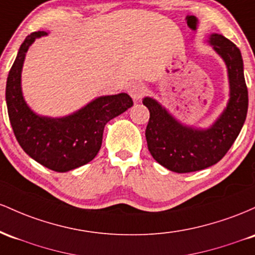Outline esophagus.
Listing matches in <instances>:
<instances>
[{"instance_id": "1", "label": "esophagus", "mask_w": 255, "mask_h": 255, "mask_svg": "<svg viewBox=\"0 0 255 255\" xmlns=\"http://www.w3.org/2000/svg\"><path fill=\"white\" fill-rule=\"evenodd\" d=\"M145 93H147V87L143 83H133L128 88V94L135 101L141 100L145 95Z\"/></svg>"}]
</instances>
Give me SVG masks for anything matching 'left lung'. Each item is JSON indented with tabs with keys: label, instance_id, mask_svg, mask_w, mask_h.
<instances>
[{
	"label": "left lung",
	"instance_id": "1",
	"mask_svg": "<svg viewBox=\"0 0 255 255\" xmlns=\"http://www.w3.org/2000/svg\"><path fill=\"white\" fill-rule=\"evenodd\" d=\"M208 42L224 60L230 85L227 108L212 127H185L151 97H144L142 101L150 113L145 128L148 149L160 165L177 173L204 170L222 160L235 142L247 117L248 90L241 51L218 33H212Z\"/></svg>",
	"mask_w": 255,
	"mask_h": 255
}]
</instances>
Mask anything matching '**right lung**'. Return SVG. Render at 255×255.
<instances>
[{"label": "right lung", "instance_id": "add662e5", "mask_svg": "<svg viewBox=\"0 0 255 255\" xmlns=\"http://www.w3.org/2000/svg\"><path fill=\"white\" fill-rule=\"evenodd\" d=\"M28 35L8 73L5 85L9 122L20 147L37 162L56 172H67L91 161L102 144L105 125L132 107L128 94L100 96L79 111L62 118L36 114L25 102L21 93V70L26 51L38 37Z\"/></svg>", "mask_w": 255, "mask_h": 255}]
</instances>
